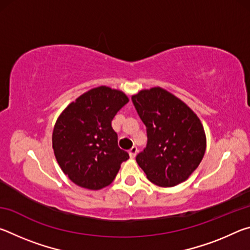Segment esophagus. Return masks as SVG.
Segmentation results:
<instances>
[{"mask_svg":"<svg viewBox=\"0 0 250 250\" xmlns=\"http://www.w3.org/2000/svg\"><path fill=\"white\" fill-rule=\"evenodd\" d=\"M137 153H138V147L137 146H132L131 147V149L129 150V155H130V158H134L135 155H137Z\"/></svg>","mask_w":250,"mask_h":250,"instance_id":"obj_1","label":"esophagus"}]
</instances>
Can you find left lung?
I'll use <instances>...</instances> for the list:
<instances>
[{"instance_id":"obj_1","label":"left lung","mask_w":250,"mask_h":250,"mask_svg":"<svg viewBox=\"0 0 250 250\" xmlns=\"http://www.w3.org/2000/svg\"><path fill=\"white\" fill-rule=\"evenodd\" d=\"M132 104L146 128V146L135 160L147 180L162 188L184 182L201 163L206 138L200 119L162 88L142 90Z\"/></svg>"}]
</instances>
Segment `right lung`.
Returning <instances> with one entry per match:
<instances>
[{"label":"right lung","instance_id":"obj_1","mask_svg":"<svg viewBox=\"0 0 250 250\" xmlns=\"http://www.w3.org/2000/svg\"><path fill=\"white\" fill-rule=\"evenodd\" d=\"M128 103L122 91L101 86L80 96L59 116L53 131L54 153L75 184L88 189L108 186L129 159L111 126Z\"/></svg>","mask_w":250,"mask_h":250}]
</instances>
